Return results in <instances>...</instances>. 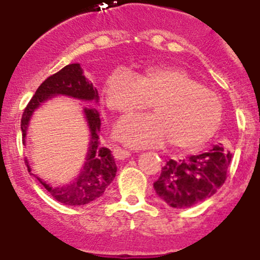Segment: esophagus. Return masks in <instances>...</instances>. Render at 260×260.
Instances as JSON below:
<instances>
[{
  "label": "esophagus",
  "instance_id": "esophagus-1",
  "mask_svg": "<svg viewBox=\"0 0 260 260\" xmlns=\"http://www.w3.org/2000/svg\"><path fill=\"white\" fill-rule=\"evenodd\" d=\"M113 154H114V156H115V158L118 159V160H124V159L129 158V156H131L129 151L123 150L121 147H118V146H116L115 149H114Z\"/></svg>",
  "mask_w": 260,
  "mask_h": 260
}]
</instances>
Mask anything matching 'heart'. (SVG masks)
<instances>
[{"label":"heart","instance_id":"obj_1","mask_svg":"<svg viewBox=\"0 0 260 260\" xmlns=\"http://www.w3.org/2000/svg\"><path fill=\"white\" fill-rule=\"evenodd\" d=\"M104 95L107 109L120 115L141 114L151 104L153 115L123 119L114 129L118 141L132 147L170 141L179 150H198L221 121L219 97L181 67L151 64L139 76L116 69L105 81Z\"/></svg>","mask_w":260,"mask_h":260}]
</instances>
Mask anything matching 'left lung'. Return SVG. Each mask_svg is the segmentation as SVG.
<instances>
[{"label": "left lung", "mask_w": 260, "mask_h": 260, "mask_svg": "<svg viewBox=\"0 0 260 260\" xmlns=\"http://www.w3.org/2000/svg\"><path fill=\"white\" fill-rule=\"evenodd\" d=\"M231 160L232 153L221 144L182 160L170 159L154 182V190L171 207L188 209L216 193L225 181Z\"/></svg>", "instance_id": "1"}]
</instances>
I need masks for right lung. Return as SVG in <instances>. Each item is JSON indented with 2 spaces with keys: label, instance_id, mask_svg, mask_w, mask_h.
<instances>
[{
  "label": "right lung",
  "instance_id": "1",
  "mask_svg": "<svg viewBox=\"0 0 260 260\" xmlns=\"http://www.w3.org/2000/svg\"><path fill=\"white\" fill-rule=\"evenodd\" d=\"M59 95L75 98L79 101L94 102L97 104L98 90L84 75L80 63H71L63 67L59 72L51 75L37 88L36 93L25 107L22 116L23 144H25L28 127L34 113L43 104ZM84 118L89 129V144L86 150L85 160L81 166L79 175L72 181L64 185L51 186L39 176H35L41 185L50 193V196L58 202L67 206H84L100 198L107 186L113 182L116 175L115 159L111 151L100 145V132H101V119L97 109L90 106L83 107ZM28 172H31V166L25 158Z\"/></svg>",
  "mask_w": 260,
  "mask_h": 260
}]
</instances>
